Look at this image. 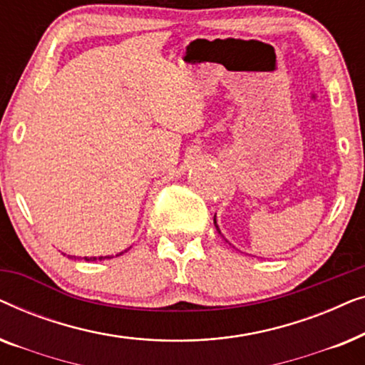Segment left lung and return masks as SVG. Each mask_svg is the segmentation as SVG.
<instances>
[{
	"label": "left lung",
	"instance_id": "left-lung-1",
	"mask_svg": "<svg viewBox=\"0 0 365 365\" xmlns=\"http://www.w3.org/2000/svg\"><path fill=\"white\" fill-rule=\"evenodd\" d=\"M214 226H216V229L219 231V227H217V222H216V217H214ZM219 234H221V231H219Z\"/></svg>",
	"mask_w": 365,
	"mask_h": 365
}]
</instances>
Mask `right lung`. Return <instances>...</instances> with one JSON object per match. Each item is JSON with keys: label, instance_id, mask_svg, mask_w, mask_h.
I'll list each match as a JSON object with an SVG mask.
<instances>
[{"label": "right lung", "instance_id": "1", "mask_svg": "<svg viewBox=\"0 0 365 365\" xmlns=\"http://www.w3.org/2000/svg\"><path fill=\"white\" fill-rule=\"evenodd\" d=\"M123 252H119L118 256H121ZM68 257H74V256H68ZM113 256H99V257H83L84 261H103V259H111Z\"/></svg>", "mask_w": 365, "mask_h": 365}]
</instances>
